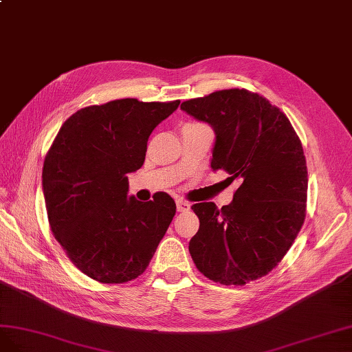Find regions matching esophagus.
I'll return each mask as SVG.
<instances>
[{"mask_svg":"<svg viewBox=\"0 0 352 352\" xmlns=\"http://www.w3.org/2000/svg\"><path fill=\"white\" fill-rule=\"evenodd\" d=\"M188 209H190L188 202H186V200H183V199L177 200V210H178V212H186V210H188Z\"/></svg>","mask_w":352,"mask_h":352,"instance_id":"1","label":"esophagus"}]
</instances>
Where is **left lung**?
<instances>
[{
	"label": "left lung",
	"instance_id": "obj_1",
	"mask_svg": "<svg viewBox=\"0 0 352 352\" xmlns=\"http://www.w3.org/2000/svg\"><path fill=\"white\" fill-rule=\"evenodd\" d=\"M215 131L210 168L240 186L233 202L192 206L199 230L188 243L197 270L221 285L243 286L283 259L305 219L308 173L287 116L248 89H221L182 103Z\"/></svg>",
	"mask_w": 352,
	"mask_h": 352
}]
</instances>
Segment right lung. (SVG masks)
<instances>
[{"instance_id": "1", "label": "right lung", "mask_w": 352, "mask_h": 352, "mask_svg": "<svg viewBox=\"0 0 352 352\" xmlns=\"http://www.w3.org/2000/svg\"><path fill=\"white\" fill-rule=\"evenodd\" d=\"M168 103L113 100L78 110L60 128L43 168L48 223L69 259L100 283L144 273L175 215V202L128 197V177L144 164L153 129L177 110Z\"/></svg>"}]
</instances>
